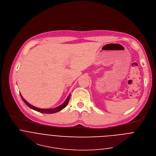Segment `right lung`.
Listing matches in <instances>:
<instances>
[{
  "label": "right lung",
  "instance_id": "1",
  "mask_svg": "<svg viewBox=\"0 0 156 156\" xmlns=\"http://www.w3.org/2000/svg\"><path fill=\"white\" fill-rule=\"evenodd\" d=\"M21 95V94H20ZM21 97L23 99V100L24 101V102L26 103V104L32 110H34L38 112H40V113H47V114H52V113H56V112H58L61 110H62V109H64L69 103V100H70V94L69 95L67 98L66 99V100L64 102V103H62V104L56 108H52V109H41V108H37L32 105H30V103H29L23 97L22 95H21Z\"/></svg>",
  "mask_w": 156,
  "mask_h": 156
}]
</instances>
